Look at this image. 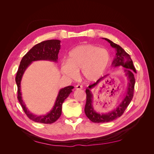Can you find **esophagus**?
<instances>
[{"label":"esophagus","instance_id":"1","mask_svg":"<svg viewBox=\"0 0 154 154\" xmlns=\"http://www.w3.org/2000/svg\"><path fill=\"white\" fill-rule=\"evenodd\" d=\"M83 87L80 85H77L76 86H75V89L76 90H80V89H82Z\"/></svg>","mask_w":154,"mask_h":154}]
</instances>
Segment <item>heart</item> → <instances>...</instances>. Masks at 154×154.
<instances>
[{"label": "heart", "mask_w": 154, "mask_h": 154, "mask_svg": "<svg viewBox=\"0 0 154 154\" xmlns=\"http://www.w3.org/2000/svg\"><path fill=\"white\" fill-rule=\"evenodd\" d=\"M110 60L106 49L92 44H83L72 49L68 54V60L61 64L62 72L71 79H75L81 70L83 80L91 83L103 76Z\"/></svg>", "instance_id": "heart-1"}]
</instances>
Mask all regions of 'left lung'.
<instances>
[{
	"label": "left lung",
	"mask_w": 154,
	"mask_h": 154,
	"mask_svg": "<svg viewBox=\"0 0 154 154\" xmlns=\"http://www.w3.org/2000/svg\"><path fill=\"white\" fill-rule=\"evenodd\" d=\"M103 39L106 40L110 44L112 48L116 50V56L112 63V67H123L125 68L124 73L125 75L128 79V85L127 88V91L125 92V96L123 98L120 103L116 106V108L106 113H100L96 112L93 106V94L91 90L93 88L96 87L99 83L104 80L107 78L109 74L100 78L94 84L91 85L86 88L87 94V101L85 106V113L87 117L89 119L91 122L97 123L110 122L116 119L119 118L125 112V109L130 104V101L133 98L134 85H135V78L134 72H136L133 62L130 58V55L126 51L118 44L114 43L111 40L103 38Z\"/></svg>",
	"instance_id": "obj_1"
}]
</instances>
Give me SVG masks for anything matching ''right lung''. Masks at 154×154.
<instances>
[{"label":"right lung","mask_w":154,"mask_h":154,"mask_svg":"<svg viewBox=\"0 0 154 154\" xmlns=\"http://www.w3.org/2000/svg\"><path fill=\"white\" fill-rule=\"evenodd\" d=\"M60 42L61 41L59 40H49L42 42L33 46L22 58L17 73L15 81L18 88L17 98L27 117L37 123L51 124L55 122L61 116L62 104L64 100L72 92L74 87L67 86L61 88L58 92L53 108L46 114L38 116L30 112L22 100L21 92L22 78L27 68L33 62L45 60L57 62L58 54L61 47Z\"/></svg>","instance_id":"right-lung-1"}]
</instances>
